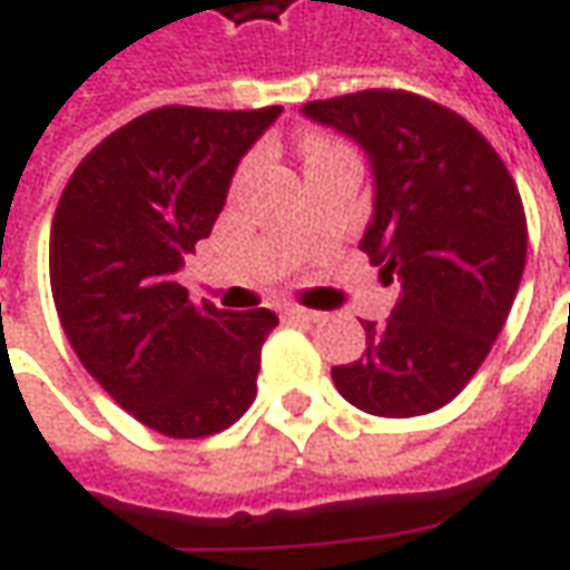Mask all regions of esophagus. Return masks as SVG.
<instances>
[{"label": "esophagus", "mask_w": 570, "mask_h": 570, "mask_svg": "<svg viewBox=\"0 0 570 570\" xmlns=\"http://www.w3.org/2000/svg\"><path fill=\"white\" fill-rule=\"evenodd\" d=\"M285 316L294 320V323H323L325 320L320 309H307V307H288L285 309Z\"/></svg>", "instance_id": "obj_1"}]
</instances>
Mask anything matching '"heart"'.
I'll return each mask as SVG.
<instances>
[{"mask_svg":"<svg viewBox=\"0 0 570 570\" xmlns=\"http://www.w3.org/2000/svg\"><path fill=\"white\" fill-rule=\"evenodd\" d=\"M347 145H341L332 136H325V132H307L304 139H301V155H304V164H316V160H325L337 155V151H344Z\"/></svg>","mask_w":570,"mask_h":570,"instance_id":"obj_1","label":"heart"}]
</instances>
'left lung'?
<instances>
[{
    "label": "left lung",
    "mask_w": 570,
    "mask_h": 570,
    "mask_svg": "<svg viewBox=\"0 0 570 570\" xmlns=\"http://www.w3.org/2000/svg\"><path fill=\"white\" fill-rule=\"evenodd\" d=\"M304 114L366 148L375 217L360 247L400 278L397 307L363 323L366 353L335 366L341 397L382 419L446 406L488 360L528 257V217L497 148L406 89L307 101Z\"/></svg>",
    "instance_id": "obj_1"
}]
</instances>
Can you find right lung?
Wrapping results in <instances>:
<instances>
[{
  "mask_svg": "<svg viewBox=\"0 0 570 570\" xmlns=\"http://www.w3.org/2000/svg\"><path fill=\"white\" fill-rule=\"evenodd\" d=\"M278 114L155 108L101 139L55 207L49 278L70 347L164 438H210L257 397L278 316L195 304L176 269L210 235L238 160Z\"/></svg>",
  "mask_w": 570,
  "mask_h": 570,
  "instance_id": "obj_1",
  "label": "right lung"
}]
</instances>
